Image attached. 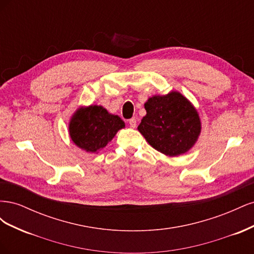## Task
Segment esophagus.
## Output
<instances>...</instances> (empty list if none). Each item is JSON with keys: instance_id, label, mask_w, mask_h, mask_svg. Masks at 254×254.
Here are the masks:
<instances>
[{"instance_id": "1", "label": "esophagus", "mask_w": 254, "mask_h": 254, "mask_svg": "<svg viewBox=\"0 0 254 254\" xmlns=\"http://www.w3.org/2000/svg\"><path fill=\"white\" fill-rule=\"evenodd\" d=\"M129 125H130V127H131V128H134L136 126V120L134 118L130 119L129 120Z\"/></svg>"}]
</instances>
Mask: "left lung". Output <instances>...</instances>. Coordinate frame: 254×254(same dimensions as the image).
I'll use <instances>...</instances> for the list:
<instances>
[{"label":"left lung","mask_w":254,"mask_h":254,"mask_svg":"<svg viewBox=\"0 0 254 254\" xmlns=\"http://www.w3.org/2000/svg\"><path fill=\"white\" fill-rule=\"evenodd\" d=\"M144 106L146 115L137 129L153 148L175 157L195 144L201 130L200 120L196 109L179 92L150 97Z\"/></svg>","instance_id":"8db88e82"}]
</instances>
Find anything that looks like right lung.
Here are the masks:
<instances>
[{"instance_id":"add662e5","label":"right lung","mask_w":254,"mask_h":254,"mask_svg":"<svg viewBox=\"0 0 254 254\" xmlns=\"http://www.w3.org/2000/svg\"><path fill=\"white\" fill-rule=\"evenodd\" d=\"M125 123L118 115L108 113L102 106L79 109L70 122V135L81 149L97 152L104 148Z\"/></svg>"}]
</instances>
